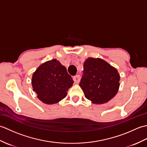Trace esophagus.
I'll use <instances>...</instances> for the list:
<instances>
[{
	"instance_id": "obj_1",
	"label": "esophagus",
	"mask_w": 147,
	"mask_h": 147,
	"mask_svg": "<svg viewBox=\"0 0 147 147\" xmlns=\"http://www.w3.org/2000/svg\"><path fill=\"white\" fill-rule=\"evenodd\" d=\"M73 80L76 83H78L80 82V76L79 75V74H77V75L74 76L73 77Z\"/></svg>"
}]
</instances>
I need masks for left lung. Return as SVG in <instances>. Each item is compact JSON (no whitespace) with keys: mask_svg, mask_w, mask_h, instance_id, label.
Masks as SVG:
<instances>
[{"mask_svg":"<svg viewBox=\"0 0 147 147\" xmlns=\"http://www.w3.org/2000/svg\"><path fill=\"white\" fill-rule=\"evenodd\" d=\"M80 86L93 104L108 102L117 94L120 76L116 69L100 58L89 57L83 64Z\"/></svg>","mask_w":147,"mask_h":147,"instance_id":"obj_1","label":"left lung"}]
</instances>
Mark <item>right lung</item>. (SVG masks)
<instances>
[{"mask_svg":"<svg viewBox=\"0 0 147 147\" xmlns=\"http://www.w3.org/2000/svg\"><path fill=\"white\" fill-rule=\"evenodd\" d=\"M73 83L66 68L56 59L40 65L32 79L33 91L46 104H54L64 98Z\"/></svg>","mask_w":147,"mask_h":147,"instance_id":"1","label":"right lung"}]
</instances>
